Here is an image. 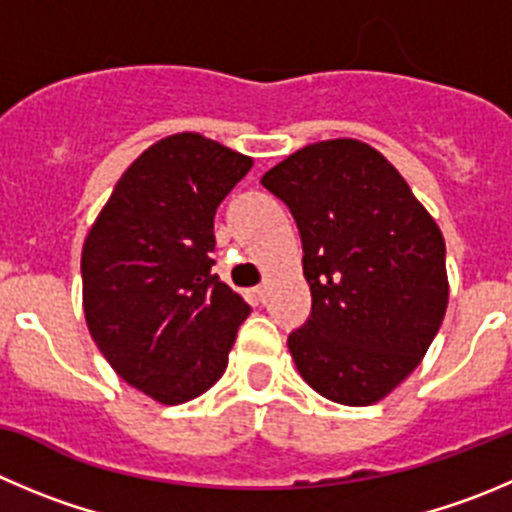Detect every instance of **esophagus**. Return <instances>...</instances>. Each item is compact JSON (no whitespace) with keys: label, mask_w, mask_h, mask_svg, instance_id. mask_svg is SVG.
Segmentation results:
<instances>
[{"label":"esophagus","mask_w":512,"mask_h":512,"mask_svg":"<svg viewBox=\"0 0 512 512\" xmlns=\"http://www.w3.org/2000/svg\"><path fill=\"white\" fill-rule=\"evenodd\" d=\"M266 294H269V289H266V284L253 286V289H251V299H253V301H259V304H264Z\"/></svg>","instance_id":"34e87169"}]
</instances>
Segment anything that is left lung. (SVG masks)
Segmentation results:
<instances>
[{"mask_svg":"<svg viewBox=\"0 0 512 512\" xmlns=\"http://www.w3.org/2000/svg\"><path fill=\"white\" fill-rule=\"evenodd\" d=\"M261 186L289 206L304 248L311 314L289 334L296 369L321 397L374 405L422 362L445 316L440 228L359 140L306 145Z\"/></svg>","mask_w":512,"mask_h":512,"instance_id":"8db88e82","label":"left lung"}]
</instances>
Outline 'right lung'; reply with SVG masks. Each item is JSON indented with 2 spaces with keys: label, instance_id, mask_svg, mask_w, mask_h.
Here are the masks:
<instances>
[{
  "label": "right lung",
  "instance_id": "1",
  "mask_svg": "<svg viewBox=\"0 0 512 512\" xmlns=\"http://www.w3.org/2000/svg\"><path fill=\"white\" fill-rule=\"evenodd\" d=\"M253 160L198 133L150 145L82 248L87 329L110 367L163 405L226 372L251 306L213 274V218Z\"/></svg>",
  "mask_w": 512,
  "mask_h": 512
}]
</instances>
